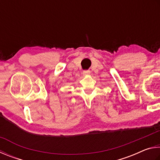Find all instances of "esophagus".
Here are the masks:
<instances>
[{
  "instance_id": "obj_1",
  "label": "esophagus",
  "mask_w": 160,
  "mask_h": 160,
  "mask_svg": "<svg viewBox=\"0 0 160 160\" xmlns=\"http://www.w3.org/2000/svg\"><path fill=\"white\" fill-rule=\"evenodd\" d=\"M90 74H91L90 71H83V76H88V75H90Z\"/></svg>"
}]
</instances>
